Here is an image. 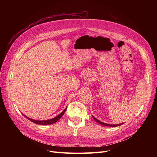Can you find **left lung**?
I'll return each instance as SVG.
<instances>
[{
  "instance_id": "obj_1",
  "label": "left lung",
  "mask_w": 157,
  "mask_h": 157,
  "mask_svg": "<svg viewBox=\"0 0 157 157\" xmlns=\"http://www.w3.org/2000/svg\"><path fill=\"white\" fill-rule=\"evenodd\" d=\"M92 117H93V118L94 119V120H95V121H96L97 123H99V124H101V125H104V126H109V127H118V126H120V125H122V124H123V123H121V124H117V125H110V124H107V123H103V122H102V121H99L98 120H97V118H95L94 117H93V116H92Z\"/></svg>"
}]
</instances>
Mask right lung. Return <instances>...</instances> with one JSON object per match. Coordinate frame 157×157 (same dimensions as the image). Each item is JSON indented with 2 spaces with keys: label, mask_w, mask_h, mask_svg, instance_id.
I'll use <instances>...</instances> for the list:
<instances>
[{
  "label": "right lung",
  "mask_w": 157,
  "mask_h": 157,
  "mask_svg": "<svg viewBox=\"0 0 157 157\" xmlns=\"http://www.w3.org/2000/svg\"><path fill=\"white\" fill-rule=\"evenodd\" d=\"M66 109H67V108H65L62 113H61L59 115H58L57 117L52 118V119H50V120H43V121H39V120H32L31 118H29V117H26L25 115L23 114V116L25 117H26V118H27L28 120H29L30 121L34 122V123H36V124H38V125H49V124H52V123H54L55 122H56L57 121H59L60 118L63 116V114L65 113Z\"/></svg>",
  "instance_id": "obj_1"
}]
</instances>
